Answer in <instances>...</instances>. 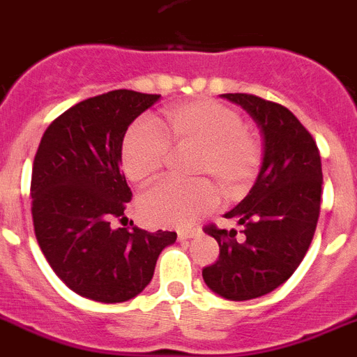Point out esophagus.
<instances>
[{"label":"esophagus","mask_w":357,"mask_h":357,"mask_svg":"<svg viewBox=\"0 0 357 357\" xmlns=\"http://www.w3.org/2000/svg\"><path fill=\"white\" fill-rule=\"evenodd\" d=\"M196 234H197L196 230H179L178 231V238H179V241H187V238L194 237Z\"/></svg>","instance_id":"obj_1"}]
</instances>
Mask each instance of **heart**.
<instances>
[{
    "mask_svg": "<svg viewBox=\"0 0 357 357\" xmlns=\"http://www.w3.org/2000/svg\"><path fill=\"white\" fill-rule=\"evenodd\" d=\"M161 129L147 122L127 129L120 154L127 178L145 185L161 174L172 149H196L190 176L197 181H163L145 190L138 199L145 222L185 228L215 208L213 184L226 201L241 199L253 187L264 161V144L235 109L208 98L181 102L163 111Z\"/></svg>",
    "mask_w": 357,
    "mask_h": 357,
    "instance_id": "heart-1",
    "label": "heart"
}]
</instances>
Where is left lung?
Returning <instances> with one entry per match:
<instances>
[{
    "label": "left lung",
    "instance_id": "left-lung-1",
    "mask_svg": "<svg viewBox=\"0 0 357 357\" xmlns=\"http://www.w3.org/2000/svg\"><path fill=\"white\" fill-rule=\"evenodd\" d=\"M222 97L252 114L264 138L255 185L225 213L238 234L204 226L219 244V259L203 269L204 284L222 298L243 302L277 289L300 266L320 217L324 176L314 138L287 107L250 93Z\"/></svg>",
    "mask_w": 357,
    "mask_h": 357
}]
</instances>
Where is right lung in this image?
<instances>
[{
  "instance_id": "obj_1",
  "label": "right lung",
  "mask_w": 357,
  "mask_h": 357,
  "mask_svg": "<svg viewBox=\"0 0 357 357\" xmlns=\"http://www.w3.org/2000/svg\"><path fill=\"white\" fill-rule=\"evenodd\" d=\"M160 95L114 89L82 100L50 123L32 167V219L43 255L84 298H135L176 231L114 228L132 192L120 170L127 127ZM132 222V221H131Z\"/></svg>"
}]
</instances>
